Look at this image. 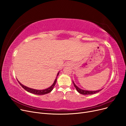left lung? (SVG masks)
<instances>
[{"label":"left lung","mask_w":126,"mask_h":126,"mask_svg":"<svg viewBox=\"0 0 126 126\" xmlns=\"http://www.w3.org/2000/svg\"><path fill=\"white\" fill-rule=\"evenodd\" d=\"M72 82H73L74 85L75 87L76 88V90H77V91L79 94H96L98 92H99L101 90H101H96V91H90V90H83V89L79 88L78 87L76 86L74 81H72Z\"/></svg>","instance_id":"8db88e82"}]
</instances>
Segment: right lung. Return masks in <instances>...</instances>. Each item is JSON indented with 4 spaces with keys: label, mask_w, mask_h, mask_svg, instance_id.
<instances>
[{
    "label": "right lung",
    "mask_w": 126,
    "mask_h": 126,
    "mask_svg": "<svg viewBox=\"0 0 126 126\" xmlns=\"http://www.w3.org/2000/svg\"><path fill=\"white\" fill-rule=\"evenodd\" d=\"M59 74V72H58V74H57V77L56 78L55 81L54 82V83H53V84L50 86L49 87H48V88H46L45 89H43V90H38V89H32V88H29L28 87H27L26 86H24L22 84V83H21L19 81H18L20 85V86L26 90V91H27L29 93H32L33 94H38V95H42V94H48L50 92H51V91L52 90L53 88H54V87H55V85H56V83L57 82V77H58V76Z\"/></svg>",
    "instance_id": "add662e5"
}]
</instances>
